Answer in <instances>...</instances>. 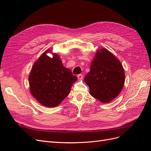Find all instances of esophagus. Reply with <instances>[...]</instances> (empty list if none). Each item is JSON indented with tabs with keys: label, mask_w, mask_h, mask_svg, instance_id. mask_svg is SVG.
Returning a JSON list of instances; mask_svg holds the SVG:
<instances>
[{
	"label": "esophagus",
	"mask_w": 151,
	"mask_h": 151,
	"mask_svg": "<svg viewBox=\"0 0 151 151\" xmlns=\"http://www.w3.org/2000/svg\"><path fill=\"white\" fill-rule=\"evenodd\" d=\"M77 77H78V79L79 80H82V78H83V75L80 74V75H78V76H77Z\"/></svg>",
	"instance_id": "esophagus-1"
}]
</instances>
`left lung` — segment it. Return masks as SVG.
Here are the masks:
<instances>
[{
	"label": "left lung",
	"instance_id": "1",
	"mask_svg": "<svg viewBox=\"0 0 151 151\" xmlns=\"http://www.w3.org/2000/svg\"><path fill=\"white\" fill-rule=\"evenodd\" d=\"M84 82L90 94L103 103L112 101L121 92L125 82V73L121 62L105 48L96 52L90 71Z\"/></svg>",
	"mask_w": 151,
	"mask_h": 151
}]
</instances>
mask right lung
I'll return each mask as SVG.
<instances>
[{"label": "right lung", "mask_w": 151, "mask_h": 151, "mask_svg": "<svg viewBox=\"0 0 151 151\" xmlns=\"http://www.w3.org/2000/svg\"><path fill=\"white\" fill-rule=\"evenodd\" d=\"M77 79L70 69L64 66L60 56L48 49L32 65L29 76L30 92L42 106L56 107L68 96Z\"/></svg>", "instance_id": "right-lung-1"}]
</instances>
